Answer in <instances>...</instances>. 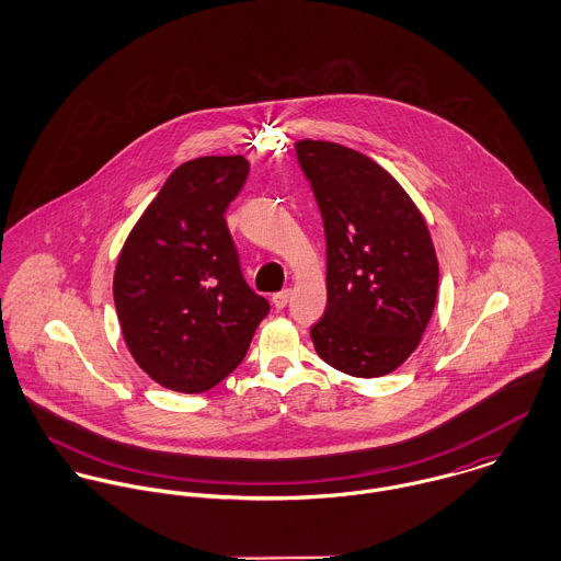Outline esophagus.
<instances>
[{
    "label": "esophagus",
    "instance_id": "34e87169",
    "mask_svg": "<svg viewBox=\"0 0 561 561\" xmlns=\"http://www.w3.org/2000/svg\"><path fill=\"white\" fill-rule=\"evenodd\" d=\"M289 298H291V291H289V289H283V291H278V294H274V296H272V305L280 311V309H285V307H287Z\"/></svg>",
    "mask_w": 561,
    "mask_h": 561
}]
</instances>
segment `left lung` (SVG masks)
Segmentation results:
<instances>
[{"label": "left lung", "instance_id": "1", "mask_svg": "<svg viewBox=\"0 0 561 561\" xmlns=\"http://www.w3.org/2000/svg\"><path fill=\"white\" fill-rule=\"evenodd\" d=\"M325 231L328 305L311 328L330 367L354 378L396 371L436 305L438 261L427 225L400 183L343 145L300 140Z\"/></svg>", "mask_w": 561, "mask_h": 561}]
</instances>
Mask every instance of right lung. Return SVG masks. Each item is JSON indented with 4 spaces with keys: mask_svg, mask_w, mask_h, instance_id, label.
Instances as JSON below:
<instances>
[{
    "mask_svg": "<svg viewBox=\"0 0 561 561\" xmlns=\"http://www.w3.org/2000/svg\"><path fill=\"white\" fill-rule=\"evenodd\" d=\"M248 170L241 156L181 163L118 254L114 305L125 343L170 391L203 393L222 382L270 313L241 276L225 220Z\"/></svg>",
    "mask_w": 561,
    "mask_h": 561,
    "instance_id": "obj_1",
    "label": "right lung"
}]
</instances>
